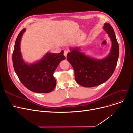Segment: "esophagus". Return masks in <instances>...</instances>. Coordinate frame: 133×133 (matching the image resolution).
I'll use <instances>...</instances> for the list:
<instances>
[{
	"instance_id": "obj_1",
	"label": "esophagus",
	"mask_w": 133,
	"mask_h": 133,
	"mask_svg": "<svg viewBox=\"0 0 133 133\" xmlns=\"http://www.w3.org/2000/svg\"><path fill=\"white\" fill-rule=\"evenodd\" d=\"M67 53H68L67 51H66V50H65V51H64V56H65V57H67Z\"/></svg>"
}]
</instances>
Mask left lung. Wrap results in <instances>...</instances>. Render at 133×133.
Masks as SVG:
<instances>
[{
    "instance_id": "obj_1",
    "label": "left lung",
    "mask_w": 133,
    "mask_h": 133,
    "mask_svg": "<svg viewBox=\"0 0 133 133\" xmlns=\"http://www.w3.org/2000/svg\"><path fill=\"white\" fill-rule=\"evenodd\" d=\"M103 29L112 43L108 55L103 59H96L80 52L78 47L70 49L67 59L72 65L75 79L80 85L93 87L107 81L113 74L119 55V47L115 32L109 23L104 24Z\"/></svg>"
}]
</instances>
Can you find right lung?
<instances>
[{
    "label": "right lung",
    "instance_id": "obj_1",
    "mask_svg": "<svg viewBox=\"0 0 133 133\" xmlns=\"http://www.w3.org/2000/svg\"><path fill=\"white\" fill-rule=\"evenodd\" d=\"M24 29L19 33L12 54L13 67L23 85L31 91L38 93H50L56 86L53 73L59 63L65 59L64 51L55 54L47 52L42 59L32 64H27L22 58L20 44Z\"/></svg>",
    "mask_w": 133,
    "mask_h": 133
}]
</instances>
